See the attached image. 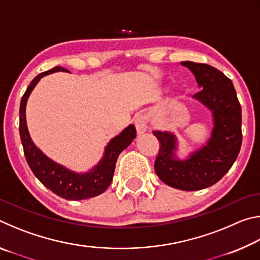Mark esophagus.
Listing matches in <instances>:
<instances>
[{"label":"esophagus","mask_w":260,"mask_h":260,"mask_svg":"<svg viewBox=\"0 0 260 260\" xmlns=\"http://www.w3.org/2000/svg\"><path fill=\"white\" fill-rule=\"evenodd\" d=\"M134 124L139 135H142L148 131V120L147 117L143 116V114H138V116L135 117Z\"/></svg>","instance_id":"esophagus-1"}]
</instances>
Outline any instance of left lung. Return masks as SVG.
Returning a JSON list of instances; mask_svg holds the SVG:
<instances>
[{
  "mask_svg": "<svg viewBox=\"0 0 260 260\" xmlns=\"http://www.w3.org/2000/svg\"><path fill=\"white\" fill-rule=\"evenodd\" d=\"M193 73L202 90L192 96L211 110L213 129L205 146L187 159L175 157L177 138L169 132H152L160 142L155 171L162 182L181 190H200L218 182L239 156L242 144V110L230 78L208 64L181 61Z\"/></svg>",
  "mask_w": 260,
  "mask_h": 260,
  "instance_id": "1",
  "label": "left lung"
}]
</instances>
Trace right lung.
Returning a JSON list of instances; mask_svg holds the SVG:
<instances>
[{"label": "right lung", "instance_id": "right-lung-1", "mask_svg": "<svg viewBox=\"0 0 260 260\" xmlns=\"http://www.w3.org/2000/svg\"><path fill=\"white\" fill-rule=\"evenodd\" d=\"M54 72L70 71L61 67H56L49 71L40 73L29 83L28 88L21 98L19 109V134L24 148V155L35 177L40 180L43 186L50 189L57 196L71 201L91 199V197L101 195L110 186L113 178L114 169H116L118 156L135 139L136 129L134 125H129L119 135L110 141L108 146L105 147L102 159L98 165L93 167V170L87 173L72 172L67 167L51 160L35 146L30 139L27 124H26L25 111L28 96L32 93L34 87L37 86V83L40 81L42 77Z\"/></svg>", "mask_w": 260, "mask_h": 260}]
</instances>
